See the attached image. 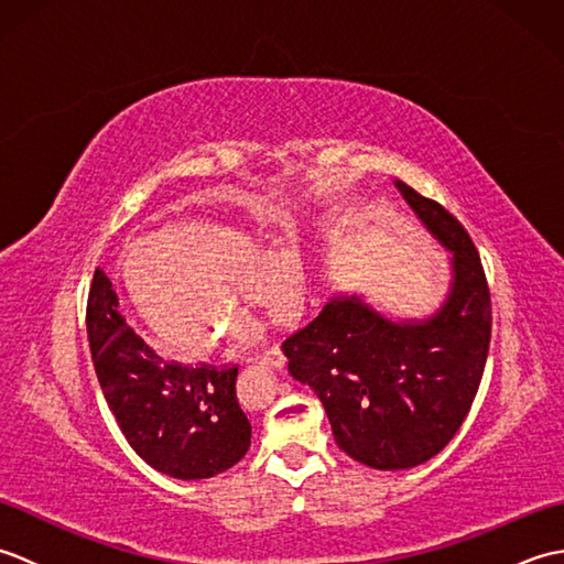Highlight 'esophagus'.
<instances>
[{"label":"esophagus","instance_id":"obj_1","mask_svg":"<svg viewBox=\"0 0 564 564\" xmlns=\"http://www.w3.org/2000/svg\"><path fill=\"white\" fill-rule=\"evenodd\" d=\"M259 358H261L263 366H271V368H283L285 366V356H283V351L275 344L269 346V349L263 351Z\"/></svg>","mask_w":564,"mask_h":564}]
</instances>
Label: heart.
<instances>
[{"mask_svg":"<svg viewBox=\"0 0 564 564\" xmlns=\"http://www.w3.org/2000/svg\"><path fill=\"white\" fill-rule=\"evenodd\" d=\"M121 281L135 313L166 351L198 358L220 334L251 339L254 325L235 315L239 291L275 325H291L305 297V263L295 249L269 257L259 237L225 220L184 218L128 245Z\"/></svg>","mask_w":564,"mask_h":564,"instance_id":"heart-1","label":"heart"}]
</instances>
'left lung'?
<instances>
[{
	"mask_svg": "<svg viewBox=\"0 0 564 564\" xmlns=\"http://www.w3.org/2000/svg\"><path fill=\"white\" fill-rule=\"evenodd\" d=\"M87 334L106 404L154 470L206 480L245 458L251 424L237 402V366L164 361L118 313L101 269L89 285Z\"/></svg>",
	"mask_w": 564,
	"mask_h": 564,
	"instance_id": "1",
	"label": "left lung"
}]
</instances>
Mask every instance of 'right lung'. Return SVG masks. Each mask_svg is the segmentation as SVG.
<instances>
[{"label": "right lung", "instance_id": "1", "mask_svg": "<svg viewBox=\"0 0 564 564\" xmlns=\"http://www.w3.org/2000/svg\"><path fill=\"white\" fill-rule=\"evenodd\" d=\"M394 186L453 251L448 301L426 322H390L356 295L332 297L281 346L289 373L325 404L337 446L376 470H406L446 448L470 412L492 337V301L470 235L441 203Z\"/></svg>", "mask_w": 564, "mask_h": 564}]
</instances>
